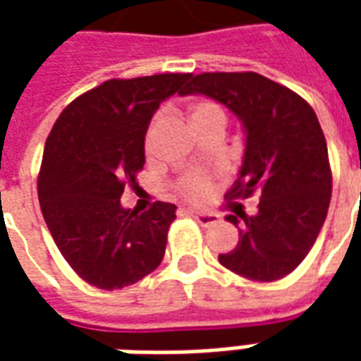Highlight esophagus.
<instances>
[{
  "label": "esophagus",
  "mask_w": 361,
  "mask_h": 361,
  "mask_svg": "<svg viewBox=\"0 0 361 361\" xmlns=\"http://www.w3.org/2000/svg\"><path fill=\"white\" fill-rule=\"evenodd\" d=\"M185 214L195 219L201 226H211V224H216L219 222V214L214 212H204V211H197V209H185Z\"/></svg>",
  "instance_id": "obj_1"
}]
</instances>
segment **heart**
<instances>
[{"instance_id":"b5f03b06","label":"heart","mask_w":361,"mask_h":361,"mask_svg":"<svg viewBox=\"0 0 361 361\" xmlns=\"http://www.w3.org/2000/svg\"><path fill=\"white\" fill-rule=\"evenodd\" d=\"M212 116H222L219 106H214L211 102H201L195 104L191 111H189V121H195V119H203V118H212ZM224 118V116H222ZM183 193L191 199V201H203L209 197L211 193V188L207 180H201V178H193L183 183Z\"/></svg>"}]
</instances>
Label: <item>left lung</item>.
<instances>
[{
	"label": "left lung",
	"instance_id": "1",
	"mask_svg": "<svg viewBox=\"0 0 361 361\" xmlns=\"http://www.w3.org/2000/svg\"><path fill=\"white\" fill-rule=\"evenodd\" d=\"M181 96L203 94L234 114L245 135L243 162L230 199L261 193L253 216L234 211L240 224L234 250L219 255L243 279L272 282L302 263L326 219L333 176L323 129L310 104L259 73H203L189 77Z\"/></svg>",
	"mask_w": 361,
	"mask_h": 361
}]
</instances>
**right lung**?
Returning <instances> with one entry per match:
<instances>
[{
  "mask_svg": "<svg viewBox=\"0 0 361 361\" xmlns=\"http://www.w3.org/2000/svg\"><path fill=\"white\" fill-rule=\"evenodd\" d=\"M191 75L111 79L61 111L44 147L38 199L61 255L82 280L102 290L135 284L166 251L176 204L142 214L121 207L127 181L145 164V135L158 106Z\"/></svg>",
  "mask_w": 361,
  "mask_h": 361,
  "instance_id": "obj_1",
  "label": "right lung"
}]
</instances>
